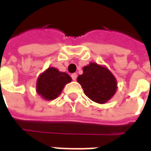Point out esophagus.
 <instances>
[{"mask_svg":"<svg viewBox=\"0 0 151 151\" xmlns=\"http://www.w3.org/2000/svg\"><path fill=\"white\" fill-rule=\"evenodd\" d=\"M72 78H73V80H74L75 81L76 79H77V77H78V75H77V73H73L71 75Z\"/></svg>","mask_w":151,"mask_h":151,"instance_id":"1","label":"esophagus"}]
</instances>
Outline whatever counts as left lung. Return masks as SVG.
Segmentation results:
<instances>
[{"label":"left lung","mask_w":151,"mask_h":151,"mask_svg":"<svg viewBox=\"0 0 151 151\" xmlns=\"http://www.w3.org/2000/svg\"><path fill=\"white\" fill-rule=\"evenodd\" d=\"M83 73L77 78L85 95L92 101L103 104L114 96L117 89L116 79L106 67L90 63L83 67Z\"/></svg>","instance_id":"left-lung-1"}]
</instances>
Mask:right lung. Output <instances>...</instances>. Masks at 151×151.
I'll return each instance as SVG.
<instances>
[{"instance_id":"1","label":"right lung","mask_w":151,"mask_h":151,"mask_svg":"<svg viewBox=\"0 0 151 151\" xmlns=\"http://www.w3.org/2000/svg\"><path fill=\"white\" fill-rule=\"evenodd\" d=\"M71 81V77L68 73L50 67L39 76L36 83V92L47 101L54 100L60 95L64 86Z\"/></svg>"}]
</instances>
